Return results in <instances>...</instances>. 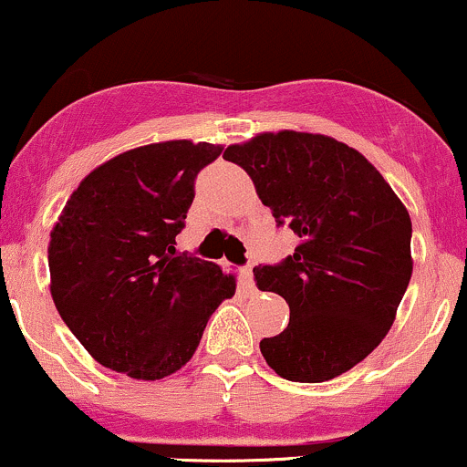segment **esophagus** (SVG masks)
Instances as JSON below:
<instances>
[{
    "mask_svg": "<svg viewBox=\"0 0 467 467\" xmlns=\"http://www.w3.org/2000/svg\"><path fill=\"white\" fill-rule=\"evenodd\" d=\"M241 283H244L245 289H252L254 287V283H252V267H241Z\"/></svg>",
    "mask_w": 467,
    "mask_h": 467,
    "instance_id": "esophagus-1",
    "label": "esophagus"
}]
</instances>
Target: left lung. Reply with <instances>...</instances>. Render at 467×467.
<instances>
[{"label": "left lung", "mask_w": 467, "mask_h": 467, "mask_svg": "<svg viewBox=\"0 0 467 467\" xmlns=\"http://www.w3.org/2000/svg\"><path fill=\"white\" fill-rule=\"evenodd\" d=\"M223 158L301 237L283 264L254 267L261 292L289 305V325L261 340L265 362L292 382L347 373L384 340L409 287V211L360 151L320 133H259Z\"/></svg>", "instance_id": "obj_1"}]
</instances>
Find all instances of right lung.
I'll list each match as a JSON object with an SVG mask.
<instances>
[{
  "mask_svg": "<svg viewBox=\"0 0 467 467\" xmlns=\"http://www.w3.org/2000/svg\"><path fill=\"white\" fill-rule=\"evenodd\" d=\"M222 144L169 140L131 149L78 184L50 233V292L89 356L133 379L180 371L237 281L175 252L197 173Z\"/></svg>",
  "mask_w": 467,
  "mask_h": 467,
  "instance_id": "add662e5",
  "label": "right lung"
}]
</instances>
